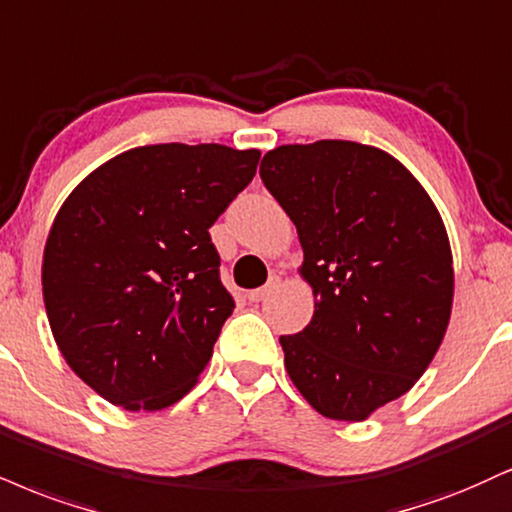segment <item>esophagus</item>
<instances>
[{
	"label": "esophagus",
	"instance_id": "34e87169",
	"mask_svg": "<svg viewBox=\"0 0 512 512\" xmlns=\"http://www.w3.org/2000/svg\"><path fill=\"white\" fill-rule=\"evenodd\" d=\"M279 283H281L279 276H272V279L267 281V286L257 288V291H250V293H248V300H250V303H260V300H264V298H267L269 293H272V291H276V288H279Z\"/></svg>",
	"mask_w": 512,
	"mask_h": 512
}]
</instances>
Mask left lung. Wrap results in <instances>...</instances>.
I'll list each match as a JSON object with an SVG mask.
<instances>
[{
	"label": "left lung",
	"instance_id": "left-lung-1",
	"mask_svg": "<svg viewBox=\"0 0 512 512\" xmlns=\"http://www.w3.org/2000/svg\"><path fill=\"white\" fill-rule=\"evenodd\" d=\"M260 176L303 245L315 293L283 365L319 415L362 422L408 393L453 310V255L439 209L389 152L350 140L281 145Z\"/></svg>",
	"mask_w": 512,
	"mask_h": 512
}]
</instances>
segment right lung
Returning <instances> with one entry per match:
<instances>
[{
    "mask_svg": "<svg viewBox=\"0 0 512 512\" xmlns=\"http://www.w3.org/2000/svg\"><path fill=\"white\" fill-rule=\"evenodd\" d=\"M257 162L217 143L133 147L59 207L42 255L49 329L104 400L155 412L197 384L233 312L209 226Z\"/></svg>",
    "mask_w": 512,
    "mask_h": 512,
    "instance_id": "1",
    "label": "right lung"
}]
</instances>
